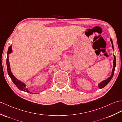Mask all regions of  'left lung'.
Instances as JSON below:
<instances>
[{"instance_id": "obj_1", "label": "left lung", "mask_w": 122, "mask_h": 122, "mask_svg": "<svg viewBox=\"0 0 122 122\" xmlns=\"http://www.w3.org/2000/svg\"><path fill=\"white\" fill-rule=\"evenodd\" d=\"M110 41H111V42L112 45V48H113V50H114V47H113V42H112V39H110ZM114 56V60H113V68L112 72V75H111V76H110V77L108 78H107V80H104L103 81L101 82L100 84H99L98 87H99V88L100 89L103 88V87H105L109 83L110 81L111 80V79H112V78L113 77V75H114L115 67L116 66V58H115V56Z\"/></svg>"}]
</instances>
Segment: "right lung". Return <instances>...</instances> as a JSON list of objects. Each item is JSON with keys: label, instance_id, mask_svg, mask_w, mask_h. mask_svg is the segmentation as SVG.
Masks as SVG:
<instances>
[{"label": "right lung", "instance_id": "1", "mask_svg": "<svg viewBox=\"0 0 122 122\" xmlns=\"http://www.w3.org/2000/svg\"><path fill=\"white\" fill-rule=\"evenodd\" d=\"M12 52V46H9V48H8V52H7V71H8V74L10 76V77L11 78V80L13 82V83L15 84L16 87L18 88L19 89H20L21 90H22V91H26L27 92H29L31 93L28 89L26 88H25V85L24 83H23L21 81H20L19 80H17V79L13 76V75L12 74V73L11 72V69L10 67V64H9V56H8V55L10 54V53Z\"/></svg>", "mask_w": 122, "mask_h": 122}]
</instances>
